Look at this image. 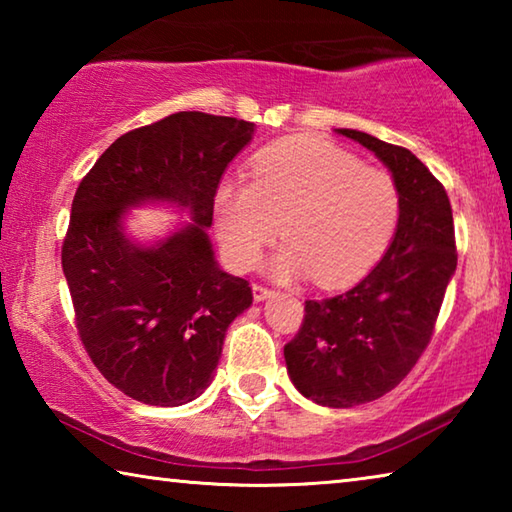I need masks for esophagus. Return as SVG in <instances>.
Returning a JSON list of instances; mask_svg holds the SVG:
<instances>
[{"instance_id":"34e87169","label":"esophagus","mask_w":512,"mask_h":512,"mask_svg":"<svg viewBox=\"0 0 512 512\" xmlns=\"http://www.w3.org/2000/svg\"><path fill=\"white\" fill-rule=\"evenodd\" d=\"M271 296H273L271 289L262 287V284H253V298H255L257 302H264L266 298H271Z\"/></svg>"}]
</instances>
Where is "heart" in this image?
<instances>
[{"label":"heart","mask_w":512,"mask_h":512,"mask_svg":"<svg viewBox=\"0 0 512 512\" xmlns=\"http://www.w3.org/2000/svg\"><path fill=\"white\" fill-rule=\"evenodd\" d=\"M216 232L239 268L268 262L275 280L314 275L323 287L357 280L377 262L400 219V192L386 171L318 140H293L257 155L248 183L228 180L214 201Z\"/></svg>","instance_id":"b5f03b06"}]
</instances>
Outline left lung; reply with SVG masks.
<instances>
[{
  "label": "left lung",
  "instance_id": "1",
  "mask_svg": "<svg viewBox=\"0 0 512 512\" xmlns=\"http://www.w3.org/2000/svg\"><path fill=\"white\" fill-rule=\"evenodd\" d=\"M334 133L386 164L400 192V219L384 257L359 284L305 302V323L284 345V361L307 400L350 409L393 391L420 359L456 271V246L445 187L409 149L352 128Z\"/></svg>",
  "mask_w": 512,
  "mask_h": 512
}]
</instances>
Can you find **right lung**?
Masks as SVG:
<instances>
[{"label":"right lung","mask_w":512,"mask_h":512,"mask_svg":"<svg viewBox=\"0 0 512 512\" xmlns=\"http://www.w3.org/2000/svg\"><path fill=\"white\" fill-rule=\"evenodd\" d=\"M253 135L244 119L176 112L121 135L76 189L63 244L76 327L101 375L137 402L180 406L203 395L225 332L253 305L207 235L223 173ZM144 204L190 221L135 240L125 221Z\"/></svg>","instance_id":"right-lung-1"}]
</instances>
